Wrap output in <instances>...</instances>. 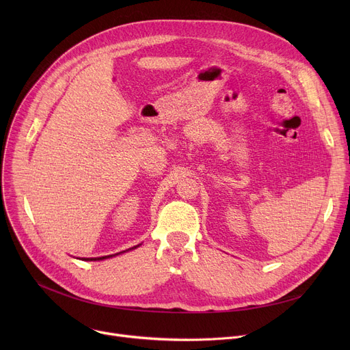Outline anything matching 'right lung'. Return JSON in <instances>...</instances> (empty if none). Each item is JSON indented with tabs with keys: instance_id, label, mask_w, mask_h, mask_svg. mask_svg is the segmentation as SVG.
I'll return each instance as SVG.
<instances>
[{
	"instance_id": "right-lung-1",
	"label": "right lung",
	"mask_w": 350,
	"mask_h": 350,
	"mask_svg": "<svg viewBox=\"0 0 350 350\" xmlns=\"http://www.w3.org/2000/svg\"><path fill=\"white\" fill-rule=\"evenodd\" d=\"M133 248H136V247H133ZM124 252V251H123ZM120 254V252H119ZM115 255H118V254H115ZM107 256H113V255H107ZM107 256H100V258H98V260H105V258H107ZM83 260H89V261H96V258H83Z\"/></svg>"
}]
</instances>
